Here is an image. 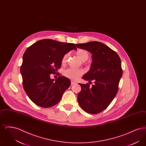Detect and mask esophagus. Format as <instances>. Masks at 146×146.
Segmentation results:
<instances>
[{
	"label": "esophagus",
	"instance_id": "obj_1",
	"mask_svg": "<svg viewBox=\"0 0 146 146\" xmlns=\"http://www.w3.org/2000/svg\"><path fill=\"white\" fill-rule=\"evenodd\" d=\"M76 84V83L75 82L71 81V85H74V84Z\"/></svg>",
	"mask_w": 146,
	"mask_h": 146
}]
</instances>
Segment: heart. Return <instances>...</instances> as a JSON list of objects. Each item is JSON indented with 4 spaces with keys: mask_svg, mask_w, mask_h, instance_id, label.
Returning <instances> with one entry per match:
<instances>
[{
    "mask_svg": "<svg viewBox=\"0 0 146 146\" xmlns=\"http://www.w3.org/2000/svg\"><path fill=\"white\" fill-rule=\"evenodd\" d=\"M77 56L83 62L86 61L89 58V53L85 50L80 49L76 52ZM68 57V54H66L63 56L62 63L65 64L67 62ZM84 74V70L82 69H75L73 68H68L63 71V75L70 79L76 80L79 77L82 76Z\"/></svg>",
    "mask_w": 146,
    "mask_h": 146,
    "instance_id": "obj_1",
    "label": "heart"
}]
</instances>
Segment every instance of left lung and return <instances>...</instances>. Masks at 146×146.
I'll return each mask as SVG.
<instances>
[{
    "instance_id": "obj_1",
    "label": "left lung",
    "mask_w": 146,
    "mask_h": 146,
    "mask_svg": "<svg viewBox=\"0 0 146 146\" xmlns=\"http://www.w3.org/2000/svg\"><path fill=\"white\" fill-rule=\"evenodd\" d=\"M76 47L92 54V62L89 71L82 78L94 81L92 86L88 83L79 84L82 90L78 101L84 110L90 114H97L111 103L118 91L123 75L121 60L116 52L98 42L76 44Z\"/></svg>"
}]
</instances>
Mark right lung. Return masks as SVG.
I'll use <instances>...</instances> for the list:
<instances>
[{
  "label": "right lung",
  "mask_w": 146,
  "mask_h": 146,
  "mask_svg": "<svg viewBox=\"0 0 146 146\" xmlns=\"http://www.w3.org/2000/svg\"><path fill=\"white\" fill-rule=\"evenodd\" d=\"M73 49H77L74 44L45 39L35 42L25 51L20 68L22 84L35 104L49 108L60 102L70 81L63 76L51 79L50 74H55L61 68L63 56Z\"/></svg>",
  "instance_id": "add662e5"
}]
</instances>
